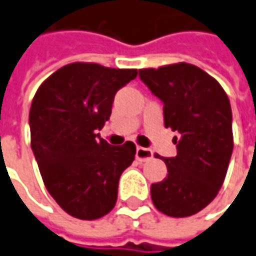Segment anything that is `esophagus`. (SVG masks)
Masks as SVG:
<instances>
[{
  "label": "esophagus",
  "mask_w": 256,
  "mask_h": 256,
  "mask_svg": "<svg viewBox=\"0 0 256 256\" xmlns=\"http://www.w3.org/2000/svg\"><path fill=\"white\" fill-rule=\"evenodd\" d=\"M135 158H136L140 162H145V160H148V159H152V158H154V152L148 148L136 146V154H135Z\"/></svg>",
  "instance_id": "esophagus-1"
}]
</instances>
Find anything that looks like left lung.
<instances>
[{
  "mask_svg": "<svg viewBox=\"0 0 256 256\" xmlns=\"http://www.w3.org/2000/svg\"><path fill=\"white\" fill-rule=\"evenodd\" d=\"M140 78L164 104L178 155L162 158L166 179L152 183L155 207L170 217H188L210 204L227 174L232 154V112L217 80L188 63L142 68ZM158 158V156H156Z\"/></svg>",
  "mask_w": 256,
  "mask_h": 256,
  "instance_id": "1",
  "label": "left lung"
}]
</instances>
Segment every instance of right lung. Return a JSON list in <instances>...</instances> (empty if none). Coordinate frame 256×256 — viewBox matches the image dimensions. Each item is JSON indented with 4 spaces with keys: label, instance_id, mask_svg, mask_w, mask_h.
Wrapping results in <instances>:
<instances>
[{
    "label": "right lung",
    "instance_id": "obj_1",
    "mask_svg": "<svg viewBox=\"0 0 256 256\" xmlns=\"http://www.w3.org/2000/svg\"><path fill=\"white\" fill-rule=\"evenodd\" d=\"M135 68L72 63L38 88L30 111V146L50 196L70 216L96 220L112 210L118 182L135 159L132 142L114 146L100 138L116 92Z\"/></svg>",
    "mask_w": 256,
    "mask_h": 256
}]
</instances>
